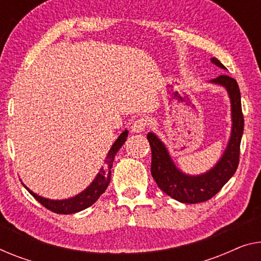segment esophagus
<instances>
[{"mask_svg": "<svg viewBox=\"0 0 261 261\" xmlns=\"http://www.w3.org/2000/svg\"><path fill=\"white\" fill-rule=\"evenodd\" d=\"M146 126H147L146 118H139L132 124L131 130L134 132H143L146 129Z\"/></svg>", "mask_w": 261, "mask_h": 261, "instance_id": "1", "label": "esophagus"}]
</instances>
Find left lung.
<instances>
[{"mask_svg":"<svg viewBox=\"0 0 261 261\" xmlns=\"http://www.w3.org/2000/svg\"><path fill=\"white\" fill-rule=\"evenodd\" d=\"M211 62L217 67L226 70L216 57L211 58ZM211 83L219 84L226 89L231 100L232 116L230 141L221 158L211 170L198 176H190L181 172L174 165L164 143L152 132H149L146 136L152 153L151 174L153 179L163 192L180 203L197 204L211 199L230 180L239 164L240 142L244 132V116L238 83L227 75L218 76L217 79L211 80Z\"/></svg>","mask_w":261,"mask_h":261,"instance_id":"obj_1","label":"left lung"}]
</instances>
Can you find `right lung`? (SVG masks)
Wrapping results in <instances>:
<instances>
[{"mask_svg": "<svg viewBox=\"0 0 261 261\" xmlns=\"http://www.w3.org/2000/svg\"><path fill=\"white\" fill-rule=\"evenodd\" d=\"M127 132L129 131L125 130L119 135V137L116 139V142L114 144H112L110 151L108 152L106 159V166L99 170L98 174H97L95 179L92 180L91 184L89 185L84 191L77 194V196L68 198V199L54 200L38 196V194L34 193L31 190L27 188V186L25 189L28 190L29 193L38 201V203H41L45 208H48L50 211L55 213H60V215H71V213L83 211V210L88 208L89 206H91L95 203V201L100 197V194H103L104 191H106L108 185L110 184L112 163L115 161L116 153L118 152V150L122 147L123 144L125 143Z\"/></svg>", "mask_w": 261, "mask_h": 261, "instance_id": "add662e5", "label": "right lung"}]
</instances>
